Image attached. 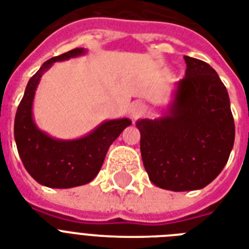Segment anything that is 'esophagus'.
Here are the masks:
<instances>
[{
  "label": "esophagus",
  "instance_id": "34e87169",
  "mask_svg": "<svg viewBox=\"0 0 249 249\" xmlns=\"http://www.w3.org/2000/svg\"><path fill=\"white\" fill-rule=\"evenodd\" d=\"M144 112V106L143 103H141V102H136V103H133L130 106V108H129V113H130V117H132L133 121H136L137 119H140Z\"/></svg>",
  "mask_w": 249,
  "mask_h": 249
}]
</instances>
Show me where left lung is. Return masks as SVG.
Here are the masks:
<instances>
[{
  "mask_svg": "<svg viewBox=\"0 0 249 249\" xmlns=\"http://www.w3.org/2000/svg\"><path fill=\"white\" fill-rule=\"evenodd\" d=\"M185 77L156 119H140L141 155L150 181L170 191L200 190L224 169L235 140L228 90L208 63L183 56Z\"/></svg>",
  "mask_w": 249,
  "mask_h": 249,
  "instance_id": "obj_1",
  "label": "left lung"
}]
</instances>
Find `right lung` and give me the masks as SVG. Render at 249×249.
Wrapping results in <instances>:
<instances>
[{
    "label": "right lung",
    "instance_id": "obj_1",
    "mask_svg": "<svg viewBox=\"0 0 249 249\" xmlns=\"http://www.w3.org/2000/svg\"><path fill=\"white\" fill-rule=\"evenodd\" d=\"M86 54L77 48L46 60L27 84L14 123V137L23 165L33 179L52 189H71L93 181L99 173L112 142L132 121L106 120L86 136L76 140H59L41 130L33 119V99L45 72L55 62Z\"/></svg>",
    "mask_w": 249,
    "mask_h": 249
}]
</instances>
